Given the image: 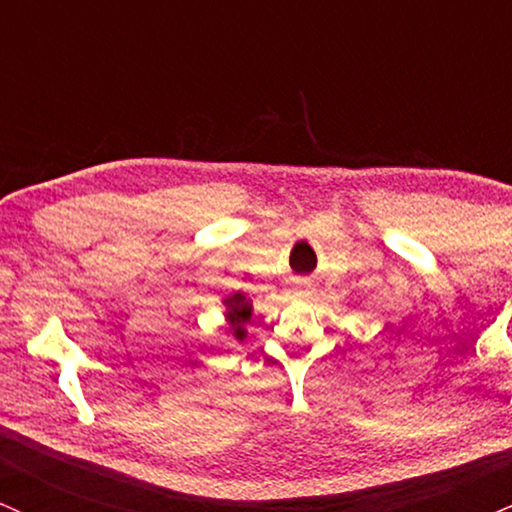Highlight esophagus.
<instances>
[{
    "mask_svg": "<svg viewBox=\"0 0 512 512\" xmlns=\"http://www.w3.org/2000/svg\"><path fill=\"white\" fill-rule=\"evenodd\" d=\"M309 290H311V282H309V280H304V278L294 280V292H297V294H306Z\"/></svg>",
    "mask_w": 512,
    "mask_h": 512,
    "instance_id": "esophagus-1",
    "label": "esophagus"
}]
</instances>
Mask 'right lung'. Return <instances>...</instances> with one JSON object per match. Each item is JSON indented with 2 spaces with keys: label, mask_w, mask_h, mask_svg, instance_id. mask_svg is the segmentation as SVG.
<instances>
[{
  "label": "right lung",
  "mask_w": 512,
  "mask_h": 512,
  "mask_svg": "<svg viewBox=\"0 0 512 512\" xmlns=\"http://www.w3.org/2000/svg\"><path fill=\"white\" fill-rule=\"evenodd\" d=\"M227 306V321H230V330L234 333V338L244 340L246 330L244 323L251 318V302L244 297V294H232V297L225 299Z\"/></svg>",
  "instance_id": "1"
}]
</instances>
